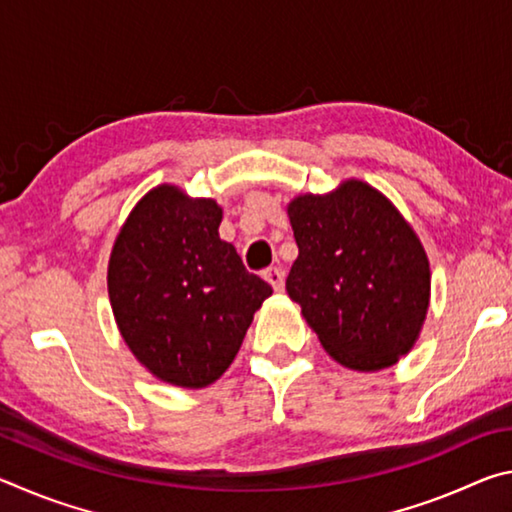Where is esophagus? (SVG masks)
Wrapping results in <instances>:
<instances>
[{
    "instance_id": "34e87169",
    "label": "esophagus",
    "mask_w": 512,
    "mask_h": 512,
    "mask_svg": "<svg viewBox=\"0 0 512 512\" xmlns=\"http://www.w3.org/2000/svg\"><path fill=\"white\" fill-rule=\"evenodd\" d=\"M264 277H266V282L271 284V287L275 289V291H284V271L280 266H271V268H266L264 271Z\"/></svg>"
}]
</instances>
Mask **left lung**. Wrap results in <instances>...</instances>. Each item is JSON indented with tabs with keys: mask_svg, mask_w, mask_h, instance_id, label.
Returning <instances> with one entry per match:
<instances>
[{
	"mask_svg": "<svg viewBox=\"0 0 512 512\" xmlns=\"http://www.w3.org/2000/svg\"><path fill=\"white\" fill-rule=\"evenodd\" d=\"M298 259L287 291L318 341L345 368L395 366L429 309V259L404 216L375 187L345 180L287 207Z\"/></svg>",
	"mask_w": 512,
	"mask_h": 512,
	"instance_id": "obj_1",
	"label": "left lung"
}]
</instances>
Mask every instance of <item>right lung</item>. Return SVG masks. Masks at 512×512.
I'll return each instance as SVG.
<instances>
[{
	"instance_id": "1",
	"label": "right lung",
	"mask_w": 512,
	"mask_h": 512,
	"mask_svg": "<svg viewBox=\"0 0 512 512\" xmlns=\"http://www.w3.org/2000/svg\"><path fill=\"white\" fill-rule=\"evenodd\" d=\"M221 207L176 185L153 187L128 214L108 264L121 336L153 377L180 388L219 379L271 284L219 237Z\"/></svg>"
}]
</instances>
